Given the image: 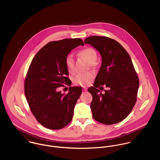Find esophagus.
I'll return each instance as SVG.
<instances>
[{
	"label": "esophagus",
	"instance_id": "1",
	"mask_svg": "<svg viewBox=\"0 0 160 160\" xmlns=\"http://www.w3.org/2000/svg\"><path fill=\"white\" fill-rule=\"evenodd\" d=\"M87 89H87V88H86V87H84V88H83V89H82V91H87Z\"/></svg>",
	"mask_w": 160,
	"mask_h": 160
}]
</instances>
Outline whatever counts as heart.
<instances>
[{"label":"heart","mask_w":160,"mask_h":160,"mask_svg":"<svg viewBox=\"0 0 160 160\" xmlns=\"http://www.w3.org/2000/svg\"><path fill=\"white\" fill-rule=\"evenodd\" d=\"M79 54L83 57L89 63L91 67L95 66V62L97 58V53L96 51L91 47L85 48L81 50ZM65 64L69 72L73 73L74 72V59L72 54H68L65 60ZM94 78V73L92 71L80 73L77 74L73 79L74 84L81 86L82 87L88 86L90 84Z\"/></svg>","instance_id":"obj_1"}]
</instances>
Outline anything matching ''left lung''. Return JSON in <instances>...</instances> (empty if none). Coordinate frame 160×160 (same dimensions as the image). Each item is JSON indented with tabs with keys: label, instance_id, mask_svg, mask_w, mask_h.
I'll use <instances>...</instances> for the list:
<instances>
[{
	"label": "left lung",
	"instance_id": "1",
	"mask_svg": "<svg viewBox=\"0 0 160 160\" xmlns=\"http://www.w3.org/2000/svg\"><path fill=\"white\" fill-rule=\"evenodd\" d=\"M85 44L97 49L102 57V65L93 86L88 89L92 95V116L98 122L110 125L125 119L137 100L139 81L131 58L119 42L104 36L87 38ZM106 86L103 94L98 89Z\"/></svg>",
	"mask_w": 160,
	"mask_h": 160
}]
</instances>
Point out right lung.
Masks as SVG:
<instances>
[{"label": "right lung", "instance_id": "right-lung-1", "mask_svg": "<svg viewBox=\"0 0 160 160\" xmlns=\"http://www.w3.org/2000/svg\"><path fill=\"white\" fill-rule=\"evenodd\" d=\"M80 45H84L80 38L50 42L36 53L28 69L25 97L32 113L47 129H62L72 119L82 88L71 86L65 60ZM66 85L70 86L69 93L62 94L58 88Z\"/></svg>", "mask_w": 160, "mask_h": 160}]
</instances>
